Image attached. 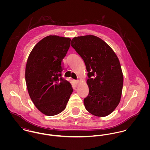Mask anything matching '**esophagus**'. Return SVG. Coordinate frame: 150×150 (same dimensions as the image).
<instances>
[{
	"label": "esophagus",
	"instance_id": "34e87169",
	"mask_svg": "<svg viewBox=\"0 0 150 150\" xmlns=\"http://www.w3.org/2000/svg\"><path fill=\"white\" fill-rule=\"evenodd\" d=\"M80 83V81L79 80H74V84L76 86H78L79 84Z\"/></svg>",
	"mask_w": 150,
	"mask_h": 150
}]
</instances>
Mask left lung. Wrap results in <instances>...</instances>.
<instances>
[{
  "label": "left lung",
  "instance_id": "obj_1",
  "mask_svg": "<svg viewBox=\"0 0 150 150\" xmlns=\"http://www.w3.org/2000/svg\"><path fill=\"white\" fill-rule=\"evenodd\" d=\"M71 45L84 60L88 71L86 110L93 115L106 117L121 100L124 77L118 58L107 43L93 35L75 37Z\"/></svg>",
  "mask_w": 150,
  "mask_h": 150
}]
</instances>
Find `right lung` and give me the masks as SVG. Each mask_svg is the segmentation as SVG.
<instances>
[{
  "instance_id": "right-lung-1",
  "label": "right lung",
  "mask_w": 150,
  "mask_h": 150,
  "mask_svg": "<svg viewBox=\"0 0 150 150\" xmlns=\"http://www.w3.org/2000/svg\"><path fill=\"white\" fill-rule=\"evenodd\" d=\"M70 41L56 35L45 37L35 45L26 62L29 95L36 107L48 116L62 112L73 91L71 84L62 77V60Z\"/></svg>"
}]
</instances>
